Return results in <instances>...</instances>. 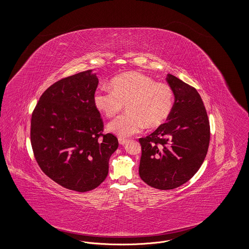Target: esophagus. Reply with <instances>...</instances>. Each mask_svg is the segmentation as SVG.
Returning <instances> with one entry per match:
<instances>
[{
    "instance_id": "esophagus-1",
    "label": "esophagus",
    "mask_w": 249,
    "mask_h": 249,
    "mask_svg": "<svg viewBox=\"0 0 249 249\" xmlns=\"http://www.w3.org/2000/svg\"><path fill=\"white\" fill-rule=\"evenodd\" d=\"M119 142L121 144V145H124L126 142H127V139H125V138H119Z\"/></svg>"
}]
</instances>
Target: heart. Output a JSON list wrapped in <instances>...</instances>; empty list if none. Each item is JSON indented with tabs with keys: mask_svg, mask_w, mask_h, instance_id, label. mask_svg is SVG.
Here are the masks:
<instances>
[{
	"mask_svg": "<svg viewBox=\"0 0 249 249\" xmlns=\"http://www.w3.org/2000/svg\"><path fill=\"white\" fill-rule=\"evenodd\" d=\"M111 89H98L93 104L98 111L112 118L128 107L127 113L112 120L107 130L120 138L139 133L146 126L158 128L169 118L174 106V92L166 84L140 71H127L114 77Z\"/></svg>",
	"mask_w": 249,
	"mask_h": 249,
	"instance_id": "b5f03b06",
	"label": "heart"
}]
</instances>
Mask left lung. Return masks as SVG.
<instances>
[{
    "instance_id": "obj_1",
    "label": "left lung",
    "mask_w": 249,
    "mask_h": 249,
    "mask_svg": "<svg viewBox=\"0 0 249 249\" xmlns=\"http://www.w3.org/2000/svg\"><path fill=\"white\" fill-rule=\"evenodd\" d=\"M166 80L175 96L168 122L139 139V176L161 190L182 186L198 172L210 141L209 120L198 91L171 73Z\"/></svg>"
}]
</instances>
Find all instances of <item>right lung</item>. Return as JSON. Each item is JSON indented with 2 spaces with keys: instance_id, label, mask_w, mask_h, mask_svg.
I'll list each match as a JSON object with an SVG mask.
<instances>
[{
  "instance_id": "right-lung-1",
  "label": "right lung",
  "mask_w": 249,
  "mask_h": 249,
  "mask_svg": "<svg viewBox=\"0 0 249 249\" xmlns=\"http://www.w3.org/2000/svg\"><path fill=\"white\" fill-rule=\"evenodd\" d=\"M98 83L93 70L63 78L43 93L32 116L38 165L63 188L78 192L106 180L109 159L119 147L116 136L101 133L104 124L93 104Z\"/></svg>"
}]
</instances>
